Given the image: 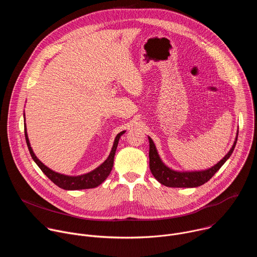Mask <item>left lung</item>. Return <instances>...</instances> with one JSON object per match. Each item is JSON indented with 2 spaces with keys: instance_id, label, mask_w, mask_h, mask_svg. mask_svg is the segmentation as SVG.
<instances>
[{
  "instance_id": "obj_1",
  "label": "left lung",
  "mask_w": 257,
  "mask_h": 257,
  "mask_svg": "<svg viewBox=\"0 0 257 257\" xmlns=\"http://www.w3.org/2000/svg\"><path fill=\"white\" fill-rule=\"evenodd\" d=\"M237 138H238V133H237L236 140L230 152L225 156V158L222 161H219L216 165H214L210 169H207L204 171H198V172H177V171L171 170L162 162L153 139L149 137L150 169L154 177L161 183V184L167 187H174V188L198 187L204 184V183H206L219 169H221V167L231 157L237 143Z\"/></svg>"
}]
</instances>
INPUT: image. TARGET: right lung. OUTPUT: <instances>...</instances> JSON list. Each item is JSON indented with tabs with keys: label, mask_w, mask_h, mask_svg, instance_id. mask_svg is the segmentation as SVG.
<instances>
[{
	"label": "right lung",
	"mask_w": 257,
	"mask_h": 257,
	"mask_svg": "<svg viewBox=\"0 0 257 257\" xmlns=\"http://www.w3.org/2000/svg\"><path fill=\"white\" fill-rule=\"evenodd\" d=\"M24 133H25V139H26V143H27V146H28L30 156H31L32 160L36 163V165H38L40 167V169L44 172V174L53 183H55L57 186H59L62 189H65V190H80V189H89V188L97 187L107 178V176L109 175V173H111L113 165H114V158H115V154H116L119 139H120L121 135L125 133V131L120 132L116 136V139L114 141V145H113V149L111 151V154H109L108 158L98 168H96L95 170H93V171H91L87 174H84V175H81V176H76V177L59 174L57 172L52 171L47 166H45L38 158L35 157L32 149H31L29 140H28V136H27V132H26V126H24Z\"/></svg>",
	"instance_id": "right-lung-1"
}]
</instances>
